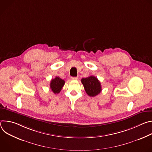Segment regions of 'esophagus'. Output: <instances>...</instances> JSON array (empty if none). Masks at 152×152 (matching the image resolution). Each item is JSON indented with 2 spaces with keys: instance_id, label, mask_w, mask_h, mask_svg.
Returning <instances> with one entry per match:
<instances>
[{
  "instance_id": "obj_1",
  "label": "esophagus",
  "mask_w": 152,
  "mask_h": 152,
  "mask_svg": "<svg viewBox=\"0 0 152 152\" xmlns=\"http://www.w3.org/2000/svg\"><path fill=\"white\" fill-rule=\"evenodd\" d=\"M71 79H72V80H77V79H78V77H71Z\"/></svg>"
}]
</instances>
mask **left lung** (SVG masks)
<instances>
[{
    "label": "left lung",
    "mask_w": 152,
    "mask_h": 152,
    "mask_svg": "<svg viewBox=\"0 0 152 152\" xmlns=\"http://www.w3.org/2000/svg\"><path fill=\"white\" fill-rule=\"evenodd\" d=\"M85 90L89 96L94 97L102 91V86L98 79L93 76L81 79Z\"/></svg>",
    "instance_id": "1"
}]
</instances>
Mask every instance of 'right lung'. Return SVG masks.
Wrapping results in <instances>:
<instances>
[{"mask_svg": "<svg viewBox=\"0 0 152 152\" xmlns=\"http://www.w3.org/2000/svg\"><path fill=\"white\" fill-rule=\"evenodd\" d=\"M65 81L59 77H55V79L51 80L50 83V88L54 94H58L62 90L64 85Z\"/></svg>", "mask_w": 152, "mask_h": 152, "instance_id": "obj_1", "label": "right lung"}]
</instances>
